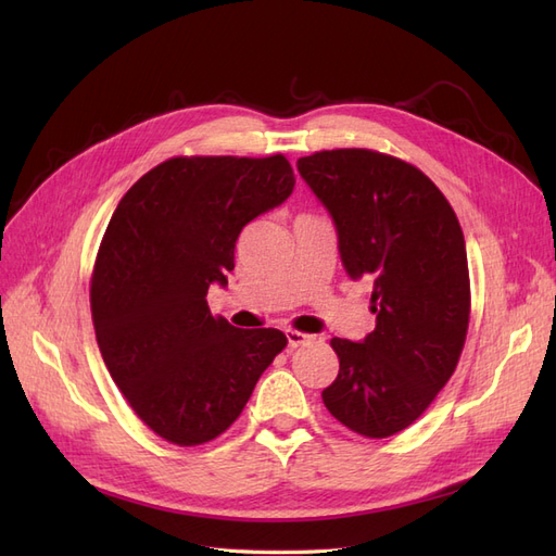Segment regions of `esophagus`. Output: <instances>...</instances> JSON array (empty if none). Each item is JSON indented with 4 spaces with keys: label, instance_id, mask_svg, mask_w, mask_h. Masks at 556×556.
<instances>
[{
    "label": "esophagus",
    "instance_id": "34e87169",
    "mask_svg": "<svg viewBox=\"0 0 556 556\" xmlns=\"http://www.w3.org/2000/svg\"><path fill=\"white\" fill-rule=\"evenodd\" d=\"M285 333H288V345H290V348H299V345H306V343H311V336H308V333H304V331L288 329Z\"/></svg>",
    "mask_w": 556,
    "mask_h": 556
}]
</instances>
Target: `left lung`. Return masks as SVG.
<instances>
[{
  "label": "left lung",
  "mask_w": 556,
  "mask_h": 556,
  "mask_svg": "<svg viewBox=\"0 0 556 556\" xmlns=\"http://www.w3.org/2000/svg\"><path fill=\"white\" fill-rule=\"evenodd\" d=\"M296 169L331 213L350 278L374 282L376 329L331 339L327 410L366 439L410 427L457 368L470 317L466 243L445 194L417 166L368 148L319 150Z\"/></svg>",
  "instance_id": "obj_1"
}]
</instances>
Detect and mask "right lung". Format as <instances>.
Here are the masks:
<instances>
[{"instance_id": "1", "label": "right lung", "mask_w": 556, "mask_h": 556, "mask_svg": "<svg viewBox=\"0 0 556 556\" xmlns=\"http://www.w3.org/2000/svg\"><path fill=\"white\" fill-rule=\"evenodd\" d=\"M294 190L285 155L172 157L121 199L99 245L90 308L117 390L160 439L192 447L227 431L288 345L278 329L211 315L241 229Z\"/></svg>"}]
</instances>
